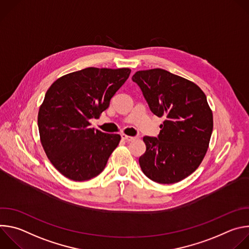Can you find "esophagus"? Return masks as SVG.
<instances>
[{
  "label": "esophagus",
  "mask_w": 249,
  "mask_h": 249,
  "mask_svg": "<svg viewBox=\"0 0 249 249\" xmlns=\"http://www.w3.org/2000/svg\"><path fill=\"white\" fill-rule=\"evenodd\" d=\"M121 137H122V139H123V140H125V141H127V142H131V141H134V140L136 139V137L128 136V135H126V134H122V135H121Z\"/></svg>",
  "instance_id": "obj_1"
}]
</instances>
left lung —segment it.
<instances>
[{
  "mask_svg": "<svg viewBox=\"0 0 249 249\" xmlns=\"http://www.w3.org/2000/svg\"><path fill=\"white\" fill-rule=\"evenodd\" d=\"M158 117H164L158 138L144 137L140 166L158 183L179 182L201 164L213 131V112L193 82L163 69L138 71L132 77Z\"/></svg>",
  "mask_w": 249,
  "mask_h": 249,
  "instance_id": "obj_1",
  "label": "left lung"
}]
</instances>
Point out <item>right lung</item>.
I'll list each match as a JSON object with an SVG mask.
<instances>
[{
  "instance_id": "add662e5",
  "label": "right lung",
  "mask_w": 249,
  "mask_h": 249,
  "mask_svg": "<svg viewBox=\"0 0 249 249\" xmlns=\"http://www.w3.org/2000/svg\"><path fill=\"white\" fill-rule=\"evenodd\" d=\"M130 73L129 68L89 67L62 76L47 89L37 117L40 141L51 163L67 178H93L118 146L120 135L90 128L89 119L108 108Z\"/></svg>"
}]
</instances>
